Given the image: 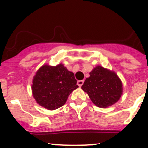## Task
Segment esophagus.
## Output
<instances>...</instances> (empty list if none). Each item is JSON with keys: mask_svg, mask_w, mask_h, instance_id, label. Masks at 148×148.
<instances>
[{"mask_svg": "<svg viewBox=\"0 0 148 148\" xmlns=\"http://www.w3.org/2000/svg\"><path fill=\"white\" fill-rule=\"evenodd\" d=\"M77 84H78V85L79 86V87H82V84H84V80H80V81H78V82H77Z\"/></svg>", "mask_w": 148, "mask_h": 148, "instance_id": "obj_1", "label": "esophagus"}]
</instances>
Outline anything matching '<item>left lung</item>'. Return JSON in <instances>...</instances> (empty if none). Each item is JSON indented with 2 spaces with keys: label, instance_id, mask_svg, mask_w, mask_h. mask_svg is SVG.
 <instances>
[{
  "label": "left lung",
  "instance_id": "left-lung-1",
  "mask_svg": "<svg viewBox=\"0 0 148 148\" xmlns=\"http://www.w3.org/2000/svg\"><path fill=\"white\" fill-rule=\"evenodd\" d=\"M82 89L90 100L101 108H107L116 103L123 92L122 82L114 71L96 66L86 78Z\"/></svg>",
  "mask_w": 148,
  "mask_h": 148
}]
</instances>
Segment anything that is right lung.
<instances>
[{
  "label": "right lung",
  "instance_id": "1",
  "mask_svg": "<svg viewBox=\"0 0 148 148\" xmlns=\"http://www.w3.org/2000/svg\"><path fill=\"white\" fill-rule=\"evenodd\" d=\"M76 84L74 73L62 64H44L33 77L32 95L39 105L54 110L66 103L69 95L78 87Z\"/></svg>",
  "mask_w": 148,
  "mask_h": 148
}]
</instances>
